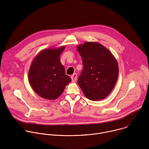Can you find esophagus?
Instances as JSON below:
<instances>
[{"mask_svg":"<svg viewBox=\"0 0 149 149\" xmlns=\"http://www.w3.org/2000/svg\"><path fill=\"white\" fill-rule=\"evenodd\" d=\"M71 80H72V82H75L76 81H77V74L76 73L74 74L71 77Z\"/></svg>","mask_w":149,"mask_h":149,"instance_id":"1","label":"esophagus"}]
</instances>
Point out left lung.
Returning <instances> with one entry per match:
<instances>
[{"label":"left lung","instance_id":"1","mask_svg":"<svg viewBox=\"0 0 149 149\" xmlns=\"http://www.w3.org/2000/svg\"><path fill=\"white\" fill-rule=\"evenodd\" d=\"M81 56L83 70L78 84L85 96L91 101L107 97L118 77V62L108 48L97 42H85L77 47Z\"/></svg>","mask_w":149,"mask_h":149}]
</instances>
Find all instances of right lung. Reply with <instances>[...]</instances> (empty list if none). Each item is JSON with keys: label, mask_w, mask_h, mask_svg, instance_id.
<instances>
[{"label": "right lung", "mask_w": 149, "mask_h": 149, "mask_svg": "<svg viewBox=\"0 0 149 149\" xmlns=\"http://www.w3.org/2000/svg\"><path fill=\"white\" fill-rule=\"evenodd\" d=\"M65 48L61 46L43 49L31 64L28 74L30 85L37 95L45 100H56L71 81L60 62V56Z\"/></svg>", "instance_id": "1"}]
</instances>
